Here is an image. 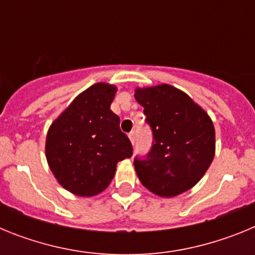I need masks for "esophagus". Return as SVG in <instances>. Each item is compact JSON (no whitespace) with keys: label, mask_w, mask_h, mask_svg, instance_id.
Returning a JSON list of instances; mask_svg holds the SVG:
<instances>
[{"label":"esophagus","mask_w":255,"mask_h":255,"mask_svg":"<svg viewBox=\"0 0 255 255\" xmlns=\"http://www.w3.org/2000/svg\"><path fill=\"white\" fill-rule=\"evenodd\" d=\"M129 139H130V141H131V143L134 144V141H135V132L134 131L129 132Z\"/></svg>","instance_id":"esophagus-1"}]
</instances>
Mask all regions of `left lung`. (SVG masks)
Wrapping results in <instances>:
<instances>
[{
  "label": "left lung",
  "instance_id": "left-lung-1",
  "mask_svg": "<svg viewBox=\"0 0 255 255\" xmlns=\"http://www.w3.org/2000/svg\"><path fill=\"white\" fill-rule=\"evenodd\" d=\"M134 96L153 132L145 158L135 157V171L153 194L176 197L193 188L211 166L215 126L203 108L172 85L136 88Z\"/></svg>",
  "mask_w": 255,
  "mask_h": 255
}]
</instances>
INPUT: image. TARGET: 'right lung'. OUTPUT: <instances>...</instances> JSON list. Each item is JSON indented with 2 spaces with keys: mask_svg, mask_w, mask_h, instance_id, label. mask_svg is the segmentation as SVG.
Listing matches in <instances>:
<instances>
[{
  "mask_svg": "<svg viewBox=\"0 0 255 255\" xmlns=\"http://www.w3.org/2000/svg\"><path fill=\"white\" fill-rule=\"evenodd\" d=\"M117 88L97 83L79 94L49 126L46 158L62 188L93 197L110 185L117 162L132 155L120 117L111 111Z\"/></svg>",
  "mask_w": 255,
  "mask_h": 255,
  "instance_id": "right-lung-1",
  "label": "right lung"
}]
</instances>
